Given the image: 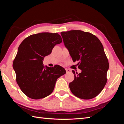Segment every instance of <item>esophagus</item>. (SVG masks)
Returning a JSON list of instances; mask_svg holds the SVG:
<instances>
[{
    "label": "esophagus",
    "mask_w": 124,
    "mask_h": 124,
    "mask_svg": "<svg viewBox=\"0 0 124 124\" xmlns=\"http://www.w3.org/2000/svg\"><path fill=\"white\" fill-rule=\"evenodd\" d=\"M65 70H66V71L67 73H68V72H71V71L70 69H69L66 68V69H65Z\"/></svg>",
    "instance_id": "1"
}]
</instances>
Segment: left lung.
Instances as JSON below:
<instances>
[{
  "label": "left lung",
  "instance_id": "1",
  "mask_svg": "<svg viewBox=\"0 0 124 124\" xmlns=\"http://www.w3.org/2000/svg\"><path fill=\"white\" fill-rule=\"evenodd\" d=\"M61 34L73 62L82 70L69 83L71 92L78 98L91 99L98 96L107 82L109 63L102 43L92 33L79 30ZM75 73V72H74Z\"/></svg>",
  "mask_w": 124,
  "mask_h": 124
}]
</instances>
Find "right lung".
Returning <instances> with one entry per match:
<instances>
[{"label":"right lung","instance_id":"obj_1","mask_svg":"<svg viewBox=\"0 0 124 124\" xmlns=\"http://www.w3.org/2000/svg\"><path fill=\"white\" fill-rule=\"evenodd\" d=\"M62 42L57 33L41 32L29 36L20 45L13 62L16 81L25 95L33 99L44 98L53 92L57 78L66 73L62 67L43 65L44 57Z\"/></svg>","mask_w":124,"mask_h":124}]
</instances>
